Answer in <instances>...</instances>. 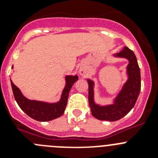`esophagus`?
Listing matches in <instances>:
<instances>
[{
	"mask_svg": "<svg viewBox=\"0 0 158 158\" xmlns=\"http://www.w3.org/2000/svg\"><path fill=\"white\" fill-rule=\"evenodd\" d=\"M87 73V69H86L85 66H81L79 68V73H80L81 76L85 75Z\"/></svg>",
	"mask_w": 158,
	"mask_h": 158,
	"instance_id": "esophagus-1",
	"label": "esophagus"
}]
</instances>
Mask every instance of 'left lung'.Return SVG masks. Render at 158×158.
<instances>
[{"mask_svg":"<svg viewBox=\"0 0 158 158\" xmlns=\"http://www.w3.org/2000/svg\"><path fill=\"white\" fill-rule=\"evenodd\" d=\"M115 57L127 58L129 61L127 66L128 79L114 100L112 104L100 106L94 101V81L87 79L89 83V104L92 115L100 120L117 121L122 118L135 106L141 90V75L135 53L124 47Z\"/></svg>","mask_w":158,"mask_h":158,"instance_id":"obj_1","label":"left lung"}]
</instances>
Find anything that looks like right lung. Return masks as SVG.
Returning a JSON list of instances; mask_svg holds the SVG:
<instances>
[{
	"mask_svg": "<svg viewBox=\"0 0 158 158\" xmlns=\"http://www.w3.org/2000/svg\"><path fill=\"white\" fill-rule=\"evenodd\" d=\"M78 80L77 75L65 76V86L62 91L61 99L56 103L31 100L26 98L19 88L16 87L11 81L12 92L15 100L17 102L19 107L31 118L40 122L51 121L63 115L67 104L69 93L73 85Z\"/></svg>",
	"mask_w": 158,
	"mask_h": 158,
	"instance_id": "right-lung-1",
	"label": "right lung"
}]
</instances>
